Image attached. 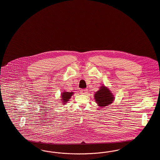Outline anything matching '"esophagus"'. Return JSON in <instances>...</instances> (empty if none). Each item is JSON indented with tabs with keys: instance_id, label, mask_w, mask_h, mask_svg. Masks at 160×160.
<instances>
[{
	"instance_id": "obj_1",
	"label": "esophagus",
	"mask_w": 160,
	"mask_h": 160,
	"mask_svg": "<svg viewBox=\"0 0 160 160\" xmlns=\"http://www.w3.org/2000/svg\"><path fill=\"white\" fill-rule=\"evenodd\" d=\"M88 92V91L87 89H82L80 90V93L82 94H85Z\"/></svg>"
}]
</instances>
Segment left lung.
<instances>
[{
    "label": "left lung",
    "mask_w": 160,
    "mask_h": 160,
    "mask_svg": "<svg viewBox=\"0 0 160 160\" xmlns=\"http://www.w3.org/2000/svg\"><path fill=\"white\" fill-rule=\"evenodd\" d=\"M94 98L99 106L102 107L107 106L112 103L114 99L111 91L104 86H102L95 93Z\"/></svg>",
    "instance_id": "left-lung-1"
}]
</instances>
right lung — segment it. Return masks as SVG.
<instances>
[{"label":"right lung","instance_id":"add662e5","mask_svg":"<svg viewBox=\"0 0 160 160\" xmlns=\"http://www.w3.org/2000/svg\"><path fill=\"white\" fill-rule=\"evenodd\" d=\"M73 94V92H63L61 94V98H62V102H68V101H69V99L71 98L72 95ZM66 104V103H64Z\"/></svg>","mask_w":160,"mask_h":160}]
</instances>
